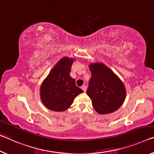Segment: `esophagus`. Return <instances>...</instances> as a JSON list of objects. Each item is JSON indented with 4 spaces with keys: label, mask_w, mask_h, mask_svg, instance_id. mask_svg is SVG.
<instances>
[{
    "label": "esophagus",
    "mask_w": 154,
    "mask_h": 154,
    "mask_svg": "<svg viewBox=\"0 0 154 154\" xmlns=\"http://www.w3.org/2000/svg\"><path fill=\"white\" fill-rule=\"evenodd\" d=\"M81 88H82V90H83L84 92H86V91H87V87L85 86V85H82Z\"/></svg>",
    "instance_id": "esophagus-1"
}]
</instances>
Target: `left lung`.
Masks as SVG:
<instances>
[{"label":"left lung","mask_w":154,"mask_h":154,"mask_svg":"<svg viewBox=\"0 0 154 154\" xmlns=\"http://www.w3.org/2000/svg\"><path fill=\"white\" fill-rule=\"evenodd\" d=\"M91 77L87 94L100 114H107L119 109L126 97V89L121 80L103 63L91 64Z\"/></svg>","instance_id":"left-lung-1"}]
</instances>
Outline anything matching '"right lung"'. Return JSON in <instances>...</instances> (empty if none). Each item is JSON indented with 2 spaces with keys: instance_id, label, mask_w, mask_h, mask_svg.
I'll list each match as a JSON object with an SVG mask.
<instances>
[{
  "instance_id": "1",
  "label": "right lung",
  "mask_w": 154,
  "mask_h": 154,
  "mask_svg": "<svg viewBox=\"0 0 154 154\" xmlns=\"http://www.w3.org/2000/svg\"><path fill=\"white\" fill-rule=\"evenodd\" d=\"M74 60L65 57L58 61L41 87V100L49 109L63 112L73 103L75 97L83 92L70 76Z\"/></svg>"
}]
</instances>
